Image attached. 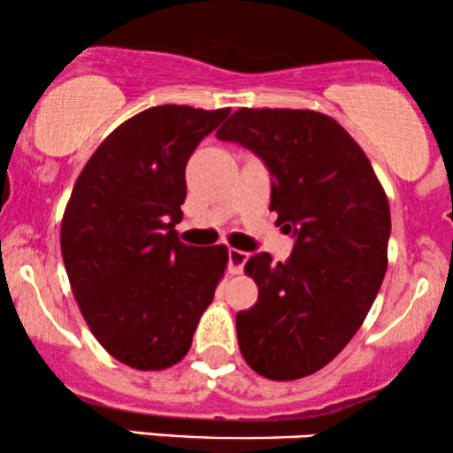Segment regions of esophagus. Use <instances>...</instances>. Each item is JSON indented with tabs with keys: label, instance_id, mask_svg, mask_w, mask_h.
<instances>
[{
	"label": "esophagus",
	"instance_id": "obj_1",
	"mask_svg": "<svg viewBox=\"0 0 453 453\" xmlns=\"http://www.w3.org/2000/svg\"><path fill=\"white\" fill-rule=\"evenodd\" d=\"M248 258H250L248 252H242V250L231 248L228 250V271H231L233 275H239L243 271V265L248 263Z\"/></svg>",
	"mask_w": 453,
	"mask_h": 453
}]
</instances>
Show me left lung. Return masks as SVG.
I'll return each mask as SVG.
<instances>
[{"instance_id": "1", "label": "left lung", "mask_w": 453, "mask_h": 453, "mask_svg": "<svg viewBox=\"0 0 453 453\" xmlns=\"http://www.w3.org/2000/svg\"><path fill=\"white\" fill-rule=\"evenodd\" d=\"M263 158L269 210L296 237L273 263L254 254L246 273L258 301L235 318L250 369L292 381L326 366L363 326L388 269L390 205L363 148L313 110L239 108L216 133Z\"/></svg>"}]
</instances>
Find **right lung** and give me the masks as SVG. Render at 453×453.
<instances>
[{
  "instance_id": "1",
  "label": "right lung",
  "mask_w": 453,
  "mask_h": 453,
  "mask_svg": "<svg viewBox=\"0 0 453 453\" xmlns=\"http://www.w3.org/2000/svg\"><path fill=\"white\" fill-rule=\"evenodd\" d=\"M228 108L157 105L125 120L84 165L61 220V254L90 333L137 371L188 354L228 265L226 246H184L175 233L184 169Z\"/></svg>"
}]
</instances>
